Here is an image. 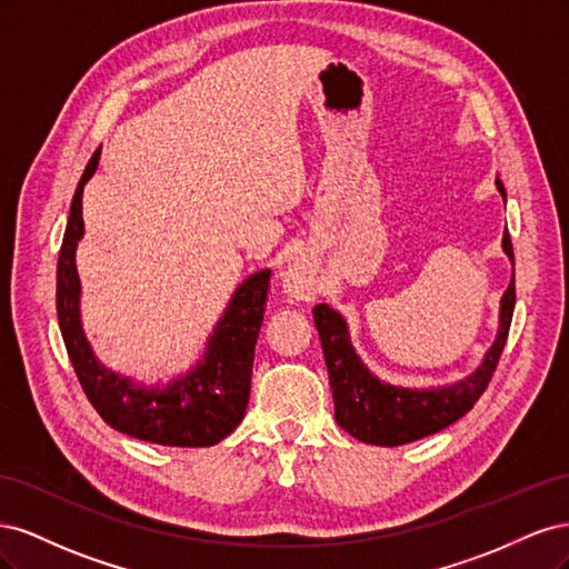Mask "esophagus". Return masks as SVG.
<instances>
[{"label": "esophagus", "instance_id": "esophagus-1", "mask_svg": "<svg viewBox=\"0 0 569 569\" xmlns=\"http://www.w3.org/2000/svg\"><path fill=\"white\" fill-rule=\"evenodd\" d=\"M284 289L289 291L291 297H297V299L313 297V280H311V274H308L301 266H291V268L284 272Z\"/></svg>", "mask_w": 569, "mask_h": 569}]
</instances>
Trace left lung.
Returning a JSON list of instances; mask_svg holds the SVG:
<instances>
[{
    "label": "left lung",
    "mask_w": 569,
    "mask_h": 569,
    "mask_svg": "<svg viewBox=\"0 0 569 569\" xmlns=\"http://www.w3.org/2000/svg\"><path fill=\"white\" fill-rule=\"evenodd\" d=\"M496 184L498 192L506 199L503 182L496 178ZM503 249L515 261L508 230L503 232ZM512 311L515 274L501 301V330H498L485 363L453 387L416 391L385 385L375 375H370L351 349L347 322L330 306L318 303L313 308V320L322 343L327 375H330L335 420L351 437L377 446H401L453 425L487 391L506 347Z\"/></svg>",
    "instance_id": "left-lung-1"
}]
</instances>
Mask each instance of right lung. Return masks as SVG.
I'll return each mask as SVG.
<instances>
[{"label":"right lung","mask_w":569,"mask_h":569,"mask_svg":"<svg viewBox=\"0 0 569 569\" xmlns=\"http://www.w3.org/2000/svg\"><path fill=\"white\" fill-rule=\"evenodd\" d=\"M99 151L101 147L78 182L57 266V316L68 358L101 420L118 432L163 446H182V449L213 446L244 418L270 270L251 274L234 291L201 363L168 389H142L99 366L80 327V280L76 270V247L84 232L82 187L97 170Z\"/></svg>","instance_id":"1"}]
</instances>
